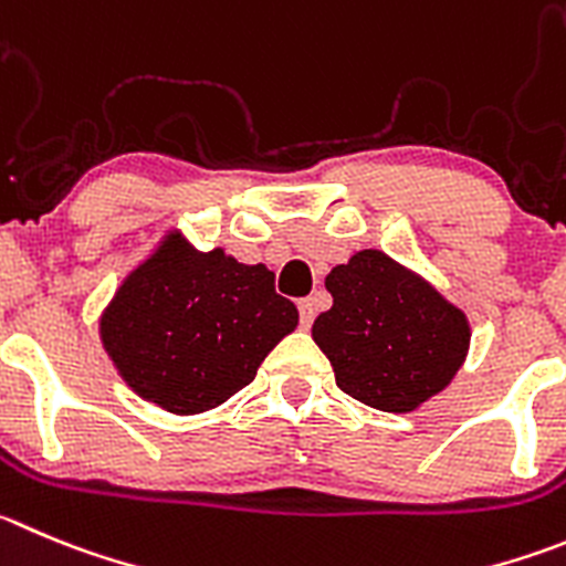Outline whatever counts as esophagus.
<instances>
[{
    "mask_svg": "<svg viewBox=\"0 0 566 566\" xmlns=\"http://www.w3.org/2000/svg\"><path fill=\"white\" fill-rule=\"evenodd\" d=\"M298 315H301V326H304V329H310L315 321V298H301Z\"/></svg>",
    "mask_w": 566,
    "mask_h": 566,
    "instance_id": "1",
    "label": "esophagus"
}]
</instances>
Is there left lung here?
<instances>
[{
	"label": "left lung",
	"instance_id": "1",
	"mask_svg": "<svg viewBox=\"0 0 566 566\" xmlns=\"http://www.w3.org/2000/svg\"><path fill=\"white\" fill-rule=\"evenodd\" d=\"M332 307L313 324L343 394L385 413H410L441 394L469 352V321L427 279L377 248L326 276Z\"/></svg>",
	"mask_w": 566,
	"mask_h": 566
}]
</instances>
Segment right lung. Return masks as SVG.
<instances>
[{
  "label": "right lung",
  "instance_id": "add662e5",
  "mask_svg": "<svg viewBox=\"0 0 566 566\" xmlns=\"http://www.w3.org/2000/svg\"><path fill=\"white\" fill-rule=\"evenodd\" d=\"M295 326L298 310L265 265H242L223 248L195 251L170 231L119 284L99 337L134 394L192 416L253 382Z\"/></svg>",
  "mask_w": 566,
  "mask_h": 566
}]
</instances>
